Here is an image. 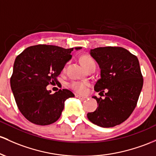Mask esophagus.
<instances>
[{
	"label": "esophagus",
	"instance_id": "esophagus-1",
	"mask_svg": "<svg viewBox=\"0 0 156 156\" xmlns=\"http://www.w3.org/2000/svg\"><path fill=\"white\" fill-rule=\"evenodd\" d=\"M75 97L78 98H79L80 100H81V101H84L87 99V97L83 96V95H75Z\"/></svg>",
	"mask_w": 156,
	"mask_h": 156
}]
</instances>
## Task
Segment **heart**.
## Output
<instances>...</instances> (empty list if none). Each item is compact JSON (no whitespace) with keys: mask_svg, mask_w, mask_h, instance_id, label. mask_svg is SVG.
I'll return each mask as SVG.
<instances>
[{"mask_svg":"<svg viewBox=\"0 0 156 156\" xmlns=\"http://www.w3.org/2000/svg\"><path fill=\"white\" fill-rule=\"evenodd\" d=\"M81 61L82 64L83 65L86 69L88 70L91 68L95 69L96 67V62L91 56L88 55H84L81 58ZM88 86V83L86 81H73L69 83V87L74 91L78 92V93H83L86 90L87 87Z\"/></svg>","mask_w":156,"mask_h":156,"instance_id":"obj_1","label":"heart"}]
</instances>
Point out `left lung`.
Masks as SVG:
<instances>
[{
	"instance_id": "obj_1",
	"label": "left lung",
	"mask_w": 156,
	"mask_h": 156,
	"mask_svg": "<svg viewBox=\"0 0 156 156\" xmlns=\"http://www.w3.org/2000/svg\"><path fill=\"white\" fill-rule=\"evenodd\" d=\"M90 54L101 68L94 90L104 98L93 96L98 107L87 118L99 126L112 127L126 121L136 108L144 83L139 61L119 47H98Z\"/></svg>"
}]
</instances>
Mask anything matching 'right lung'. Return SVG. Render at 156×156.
Segmentation results:
<instances>
[{
	"instance_id": "obj_1",
	"label": "right lung",
	"mask_w": 156,
	"mask_h": 156,
	"mask_svg": "<svg viewBox=\"0 0 156 156\" xmlns=\"http://www.w3.org/2000/svg\"><path fill=\"white\" fill-rule=\"evenodd\" d=\"M81 47H76V49ZM73 48L38 44L24 49L15 58L10 85L21 114L32 124L49 125L61 116L64 101L74 94L66 89L51 94L49 84L57 82Z\"/></svg>"
}]
</instances>
